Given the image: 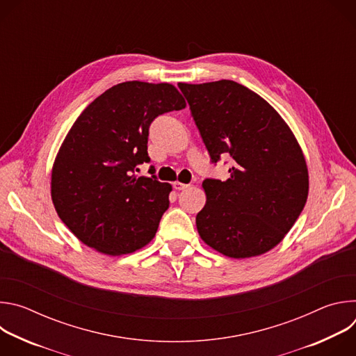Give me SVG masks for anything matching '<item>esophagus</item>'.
<instances>
[{
  "label": "esophagus",
  "mask_w": 356,
  "mask_h": 356,
  "mask_svg": "<svg viewBox=\"0 0 356 356\" xmlns=\"http://www.w3.org/2000/svg\"><path fill=\"white\" fill-rule=\"evenodd\" d=\"M173 187H175L176 190H184V188L188 187V184H184V183H181V181H175V183H173Z\"/></svg>",
  "instance_id": "esophagus-1"
}]
</instances>
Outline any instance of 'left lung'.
Instances as JSON below:
<instances>
[{
    "instance_id": "obj_1",
    "label": "left lung",
    "mask_w": 356,
    "mask_h": 356,
    "mask_svg": "<svg viewBox=\"0 0 356 356\" xmlns=\"http://www.w3.org/2000/svg\"><path fill=\"white\" fill-rule=\"evenodd\" d=\"M214 163L232 158L229 179H206L200 238L234 259L259 257L291 229L309 195L302 150L279 113L232 81L179 83Z\"/></svg>"
}]
</instances>
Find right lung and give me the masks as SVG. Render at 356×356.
I'll list each match as a JSON object with an SVG mask.
<instances>
[{
  "label": "right lung",
  "instance_id": "1",
  "mask_svg": "<svg viewBox=\"0 0 356 356\" xmlns=\"http://www.w3.org/2000/svg\"><path fill=\"white\" fill-rule=\"evenodd\" d=\"M184 107L173 84L134 80L108 88L79 115L56 155L50 194L84 245L121 257L154 239L172 184L138 176V165L150 162V122Z\"/></svg>",
  "mask_w": 356,
  "mask_h": 356
}]
</instances>
